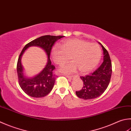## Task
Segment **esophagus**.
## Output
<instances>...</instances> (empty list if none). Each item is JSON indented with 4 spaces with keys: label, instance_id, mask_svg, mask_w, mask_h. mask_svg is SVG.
Returning <instances> with one entry per match:
<instances>
[{
    "label": "esophagus",
    "instance_id": "1",
    "mask_svg": "<svg viewBox=\"0 0 131 131\" xmlns=\"http://www.w3.org/2000/svg\"><path fill=\"white\" fill-rule=\"evenodd\" d=\"M66 77L70 79H73L74 78V76H73V75H66Z\"/></svg>",
    "mask_w": 131,
    "mask_h": 131
}]
</instances>
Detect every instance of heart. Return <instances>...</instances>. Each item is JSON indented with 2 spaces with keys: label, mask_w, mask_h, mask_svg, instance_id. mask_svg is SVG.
<instances>
[{
  "label": "heart",
  "mask_w": 131,
  "mask_h": 131,
  "mask_svg": "<svg viewBox=\"0 0 131 131\" xmlns=\"http://www.w3.org/2000/svg\"><path fill=\"white\" fill-rule=\"evenodd\" d=\"M102 56V51L96 43L74 38L63 41L60 47L56 46L51 51V58L56 65H62L70 57L73 62L64 64L61 72L71 73L77 70L81 73H89L96 67Z\"/></svg>",
  "instance_id": "b5f03b06"
}]
</instances>
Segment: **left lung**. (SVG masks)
Instances as JSON below:
<instances>
[{
  "mask_svg": "<svg viewBox=\"0 0 131 131\" xmlns=\"http://www.w3.org/2000/svg\"><path fill=\"white\" fill-rule=\"evenodd\" d=\"M103 51V62L93 73L80 77L83 81L82 88L75 92L79 98L84 100L92 99L101 96L107 89L110 83L112 74V64L110 55L101 43Z\"/></svg>",
  "mask_w": 131,
  "mask_h": 131,
  "instance_id": "obj_1",
  "label": "left lung"
}]
</instances>
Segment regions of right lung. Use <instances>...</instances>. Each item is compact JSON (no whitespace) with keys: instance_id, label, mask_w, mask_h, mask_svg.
<instances>
[{"instance_id":"add662e5","label":"right lung","mask_w":131,"mask_h":131,"mask_svg":"<svg viewBox=\"0 0 131 131\" xmlns=\"http://www.w3.org/2000/svg\"><path fill=\"white\" fill-rule=\"evenodd\" d=\"M63 36L45 35L32 41L25 46L18 58L17 73L19 83L23 91L33 98L44 97L52 91L56 77L53 73L55 66L51 64L50 54L53 45L56 41L62 38ZM36 46L45 50L48 56L47 64L40 73L31 78H28L24 74V69L21 64V58L25 51L29 47Z\"/></svg>"}]
</instances>
